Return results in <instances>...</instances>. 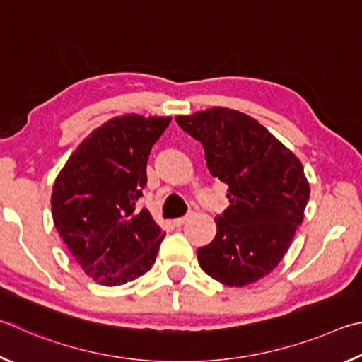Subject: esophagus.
Instances as JSON below:
<instances>
[{
	"label": "esophagus",
	"mask_w": 362,
	"mask_h": 362,
	"mask_svg": "<svg viewBox=\"0 0 362 362\" xmlns=\"http://www.w3.org/2000/svg\"><path fill=\"white\" fill-rule=\"evenodd\" d=\"M192 218V213H187L186 216H182V218H177V219H175L173 223H175V226H177V227H181V226H185L189 219Z\"/></svg>",
	"instance_id": "esophagus-1"
}]
</instances>
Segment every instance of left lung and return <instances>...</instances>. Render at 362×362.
<instances>
[{"instance_id":"obj_1","label":"left lung","mask_w":362,"mask_h":362,"mask_svg":"<svg viewBox=\"0 0 362 362\" xmlns=\"http://www.w3.org/2000/svg\"><path fill=\"white\" fill-rule=\"evenodd\" d=\"M175 120L229 186L216 237L197 250L200 267L227 286L256 283L280 264L303 221L310 186L302 163L248 114L221 106Z\"/></svg>"}]
</instances>
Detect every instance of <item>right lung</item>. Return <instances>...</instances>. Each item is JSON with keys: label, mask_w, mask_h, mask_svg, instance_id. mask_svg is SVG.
Returning a JSON list of instances; mask_svg holds the SVG:
<instances>
[{"label": "right lung", "mask_w": 362, "mask_h": 362, "mask_svg": "<svg viewBox=\"0 0 362 362\" xmlns=\"http://www.w3.org/2000/svg\"><path fill=\"white\" fill-rule=\"evenodd\" d=\"M171 117L125 114L93 130L69 156L52 189V218L68 251L100 284L144 275L165 237L136 206L152 146Z\"/></svg>", "instance_id": "add662e5"}]
</instances>
